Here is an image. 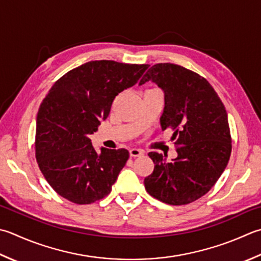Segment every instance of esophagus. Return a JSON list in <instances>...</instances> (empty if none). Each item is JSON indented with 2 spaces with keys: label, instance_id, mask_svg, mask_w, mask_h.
<instances>
[{
  "label": "esophagus",
  "instance_id": "34e87169",
  "mask_svg": "<svg viewBox=\"0 0 261 261\" xmlns=\"http://www.w3.org/2000/svg\"><path fill=\"white\" fill-rule=\"evenodd\" d=\"M129 154L131 157H140L144 155V151L140 149H137V148H132V149L129 150Z\"/></svg>",
  "mask_w": 261,
  "mask_h": 261
}]
</instances>
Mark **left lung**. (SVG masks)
I'll list each match as a JSON object with an SVG mask.
<instances>
[{
	"mask_svg": "<svg viewBox=\"0 0 261 261\" xmlns=\"http://www.w3.org/2000/svg\"><path fill=\"white\" fill-rule=\"evenodd\" d=\"M164 91L162 130H174L177 156L150 151L154 172L145 178L150 196L168 205H187L211 190L231 156V134L225 106L208 81L181 65L158 63L142 76Z\"/></svg>",
	"mask_w": 261,
	"mask_h": 261,
	"instance_id": "left-lung-1",
	"label": "left lung"
}]
</instances>
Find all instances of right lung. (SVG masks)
<instances>
[{
  "instance_id": "obj_1",
  "label": "right lung",
  "mask_w": 261,
  "mask_h": 261,
  "mask_svg": "<svg viewBox=\"0 0 261 261\" xmlns=\"http://www.w3.org/2000/svg\"><path fill=\"white\" fill-rule=\"evenodd\" d=\"M148 66L90 61L49 89L36 120V158L61 197L88 205L111 192L129 151L101 147L97 152L89 136L109 116L115 97L135 86Z\"/></svg>"
}]
</instances>
